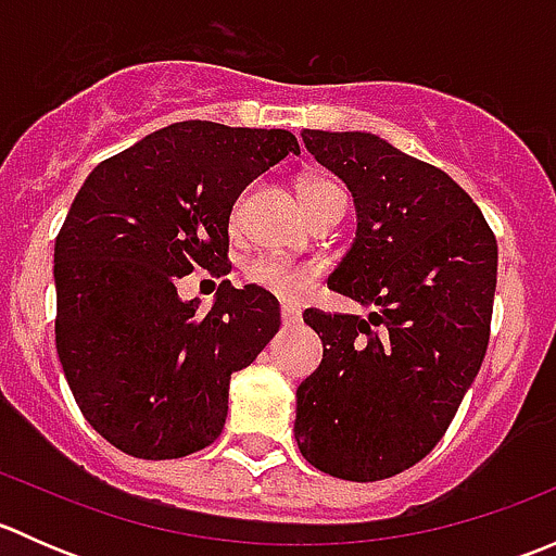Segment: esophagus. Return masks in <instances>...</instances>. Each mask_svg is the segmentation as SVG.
<instances>
[{
  "mask_svg": "<svg viewBox=\"0 0 556 556\" xmlns=\"http://www.w3.org/2000/svg\"><path fill=\"white\" fill-rule=\"evenodd\" d=\"M279 317H282L285 325H299L301 323V309H299V306L282 304V309H279Z\"/></svg>",
  "mask_w": 556,
  "mask_h": 556,
  "instance_id": "esophagus-1",
  "label": "esophagus"
}]
</instances>
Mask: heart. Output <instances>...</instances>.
Returning a JSON list of instances; mask_svg holds the SVG:
<instances>
[{
  "instance_id": "1",
  "label": "heart",
  "mask_w": 556,
  "mask_h": 556,
  "mask_svg": "<svg viewBox=\"0 0 556 556\" xmlns=\"http://www.w3.org/2000/svg\"><path fill=\"white\" fill-rule=\"evenodd\" d=\"M333 199H346V193L336 182H328V179H306V182H301V201H304L309 215ZM242 215H244V199H239L231 215L233 226H239ZM244 277L247 282L257 285V288L277 295V299L293 301V299H301V295L309 290L314 271L309 266H299V263L282 261V257L261 255L255 257V261L247 263Z\"/></svg>"
}]
</instances>
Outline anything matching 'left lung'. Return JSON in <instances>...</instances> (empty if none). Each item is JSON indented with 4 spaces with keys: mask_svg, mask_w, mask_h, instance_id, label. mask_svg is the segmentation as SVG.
<instances>
[{
    "mask_svg": "<svg viewBox=\"0 0 556 556\" xmlns=\"http://www.w3.org/2000/svg\"><path fill=\"white\" fill-rule=\"evenodd\" d=\"M352 190L357 237L328 288L374 306L306 309L323 363L299 387L295 441L323 473L379 481L444 439L490 344L497 242L446 172L363 131L306 128Z\"/></svg>",
    "mask_w": 556,
    "mask_h": 556,
    "instance_id": "obj_1",
    "label": "left lung"
}]
</instances>
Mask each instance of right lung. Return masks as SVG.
Here are the masks:
<instances>
[{
	"label": "right lung",
	"mask_w": 556,
	"mask_h": 556,
	"mask_svg": "<svg viewBox=\"0 0 556 556\" xmlns=\"http://www.w3.org/2000/svg\"><path fill=\"white\" fill-rule=\"evenodd\" d=\"M299 155L282 128L182 121L102 161L55 237V350L83 417L115 450L177 459L223 433L231 374L279 330V304L223 279L210 309L179 301L201 268L231 271L239 193Z\"/></svg>",
	"instance_id": "right-lung-1"
}]
</instances>
